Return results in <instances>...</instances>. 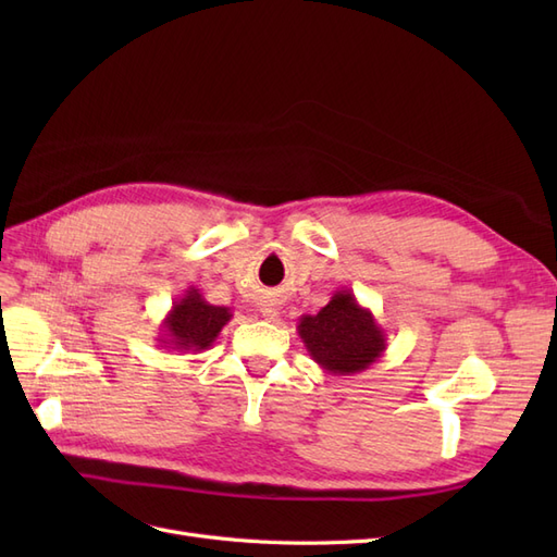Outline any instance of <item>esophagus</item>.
Listing matches in <instances>:
<instances>
[{
  "label": "esophagus",
  "instance_id": "1",
  "mask_svg": "<svg viewBox=\"0 0 557 557\" xmlns=\"http://www.w3.org/2000/svg\"><path fill=\"white\" fill-rule=\"evenodd\" d=\"M262 315H264L267 320H276V318H278V307H276V305H264V307H262Z\"/></svg>",
  "mask_w": 557,
  "mask_h": 557
}]
</instances>
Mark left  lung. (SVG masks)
<instances>
[{
	"instance_id": "1",
	"label": "left lung",
	"mask_w": 557,
	"mask_h": 557,
	"mask_svg": "<svg viewBox=\"0 0 557 557\" xmlns=\"http://www.w3.org/2000/svg\"><path fill=\"white\" fill-rule=\"evenodd\" d=\"M297 334L311 360L334 376L360 374L385 352L383 327L348 288L334 290L318 313L301 315Z\"/></svg>"
}]
</instances>
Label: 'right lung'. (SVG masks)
<instances>
[{
  "mask_svg": "<svg viewBox=\"0 0 557 557\" xmlns=\"http://www.w3.org/2000/svg\"><path fill=\"white\" fill-rule=\"evenodd\" d=\"M232 309L209 305L199 288L190 285L188 290L178 297L170 313L164 315L158 344L160 348H170L178 352H201L213 346L218 334L230 323Z\"/></svg>",
  "mask_w": 557,
  "mask_h": 557,
  "instance_id": "1",
  "label": "right lung"
}]
</instances>
